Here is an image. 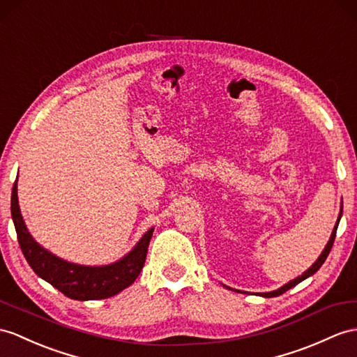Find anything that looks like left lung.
<instances>
[{"instance_id":"left-lung-1","label":"left lung","mask_w":357,"mask_h":357,"mask_svg":"<svg viewBox=\"0 0 357 357\" xmlns=\"http://www.w3.org/2000/svg\"><path fill=\"white\" fill-rule=\"evenodd\" d=\"M341 216H342V208H341V213H339V218H337V221H336V225H335V229H333V233H332V236H330V241L327 242V245H326V248H324V251L323 253H321V256L318 257V260L317 262L312 265L306 273H304L303 275H300V277H297V279L295 280H292V282H289L288 284H284V286H282L280 289H277V291H273V292H264V294H260V295H264V297H277V295H282V294H284L286 291H289L291 288H294L295 284H298L300 282H303L304 279H307V277H310L312 274H315L318 269L321 268V265H323L324 262H326V259H327V256H328V253H330V250H332V247H333V242H335V238H336V230H337V224H339V220H341Z\"/></svg>"}]
</instances>
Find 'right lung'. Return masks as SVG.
Here are the masks:
<instances>
[{"label": "right lung", "instance_id": "right-lung-1", "mask_svg": "<svg viewBox=\"0 0 357 357\" xmlns=\"http://www.w3.org/2000/svg\"><path fill=\"white\" fill-rule=\"evenodd\" d=\"M18 189L16 181L12 189V218L15 222L18 242L22 250L24 257L43 280L53 284L66 297L73 300H101L116 295L127 286L132 284L139 273L142 271L146 251H149L150 239L153 236V229L144 234V238L137 242L133 251L121 259L119 262L107 266H83L69 264L43 250L34 241L25 227L21 211L18 206Z\"/></svg>", "mask_w": 357, "mask_h": 357}]
</instances>
